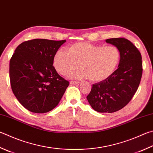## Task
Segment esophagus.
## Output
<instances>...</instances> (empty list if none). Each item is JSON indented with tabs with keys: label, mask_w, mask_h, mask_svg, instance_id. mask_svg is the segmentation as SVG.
Here are the masks:
<instances>
[{
	"label": "esophagus",
	"mask_w": 153,
	"mask_h": 153,
	"mask_svg": "<svg viewBox=\"0 0 153 153\" xmlns=\"http://www.w3.org/2000/svg\"><path fill=\"white\" fill-rule=\"evenodd\" d=\"M70 84L71 85H74V84H79V82H77V81H70Z\"/></svg>",
	"instance_id": "esophagus-1"
}]
</instances>
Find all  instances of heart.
Instances as JSON below:
<instances>
[{
  "label": "heart",
  "mask_w": 153,
  "mask_h": 153,
  "mask_svg": "<svg viewBox=\"0 0 153 153\" xmlns=\"http://www.w3.org/2000/svg\"><path fill=\"white\" fill-rule=\"evenodd\" d=\"M120 61V52L114 45H96L88 43L71 45L67 51L60 49L55 53L53 65L62 75L77 68L81 70L75 76L88 77L91 82H98L113 74Z\"/></svg>",
  "instance_id": "heart-1"
}]
</instances>
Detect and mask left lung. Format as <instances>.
Segmentation results:
<instances>
[{"label":"left lung","instance_id":"obj_1","mask_svg":"<svg viewBox=\"0 0 153 153\" xmlns=\"http://www.w3.org/2000/svg\"><path fill=\"white\" fill-rule=\"evenodd\" d=\"M105 42L120 52L118 68L108 79L92 85L87 100L94 110L112 113L128 104L139 86L143 74L140 51L125 38L108 39Z\"/></svg>","mask_w":153,"mask_h":153}]
</instances>
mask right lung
I'll return each mask as SVG.
<instances>
[{
	"label": "right lung",
	"mask_w": 153,
	"mask_h": 153,
	"mask_svg": "<svg viewBox=\"0 0 153 153\" xmlns=\"http://www.w3.org/2000/svg\"><path fill=\"white\" fill-rule=\"evenodd\" d=\"M65 41L43 39L25 41L11 57V88L18 101L30 112L42 114L52 110L69 85L53 65L55 53Z\"/></svg>",
	"instance_id": "1"
}]
</instances>
